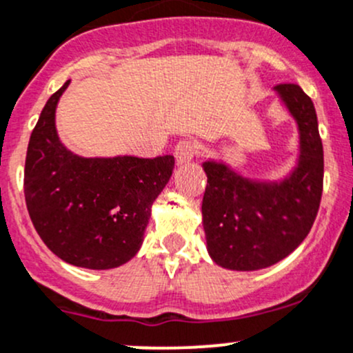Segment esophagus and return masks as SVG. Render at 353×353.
Here are the masks:
<instances>
[{
    "label": "esophagus",
    "mask_w": 353,
    "mask_h": 353,
    "mask_svg": "<svg viewBox=\"0 0 353 353\" xmlns=\"http://www.w3.org/2000/svg\"><path fill=\"white\" fill-rule=\"evenodd\" d=\"M196 154V145L191 140H181L174 148V155H176L177 164H189Z\"/></svg>",
    "instance_id": "obj_1"
}]
</instances>
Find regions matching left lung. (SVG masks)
I'll list each match as a JSON object with an SVG mask.
<instances>
[{"instance_id": "8db88e82", "label": "left lung", "mask_w": 353, "mask_h": 353, "mask_svg": "<svg viewBox=\"0 0 353 353\" xmlns=\"http://www.w3.org/2000/svg\"><path fill=\"white\" fill-rule=\"evenodd\" d=\"M274 91L298 125L294 169L281 181H259L223 161L203 162L208 254L230 270H259L283 261L306 239L320 208L323 145L314 105L298 84H279Z\"/></svg>"}]
</instances>
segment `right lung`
I'll list each match as a JSON object with an SVG mask.
<instances>
[{
    "label": "right lung",
    "mask_w": 353,
    "mask_h": 353,
    "mask_svg": "<svg viewBox=\"0 0 353 353\" xmlns=\"http://www.w3.org/2000/svg\"><path fill=\"white\" fill-rule=\"evenodd\" d=\"M69 83L50 96L30 137L25 201L37 233L59 259L84 269H114L142 247L174 157L72 154L55 128V108Z\"/></svg>",
    "instance_id": "obj_1"
}]
</instances>
